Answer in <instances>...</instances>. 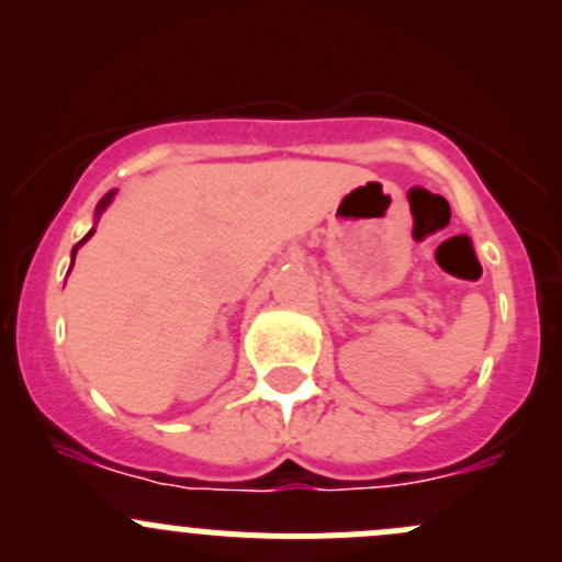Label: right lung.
I'll return each mask as SVG.
<instances>
[{
	"mask_svg": "<svg viewBox=\"0 0 562 562\" xmlns=\"http://www.w3.org/2000/svg\"><path fill=\"white\" fill-rule=\"evenodd\" d=\"M113 195H116V190H111V192H108V195H103V201H100V203H98V209H94V220H100V214H103V212H105V209H108V206H111ZM92 234H94V228H92V231H89V234H87V236H83V239H81V241H78V245H76V247H72V255H70V258H72V260H76V252H78V247H81V245H87V239H92ZM70 269H72V263H70Z\"/></svg>",
	"mask_w": 562,
	"mask_h": 562,
	"instance_id": "add662e5",
	"label": "right lung"
}]
</instances>
